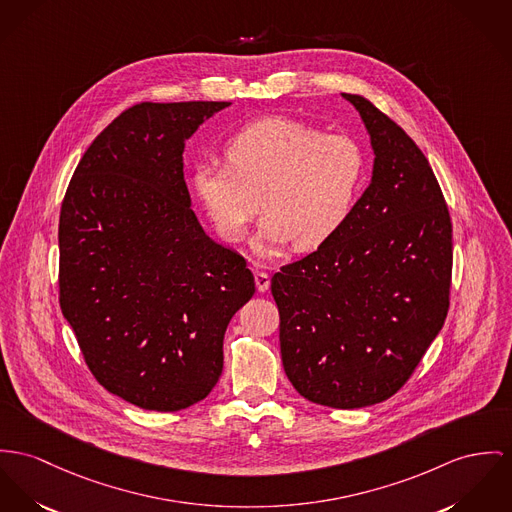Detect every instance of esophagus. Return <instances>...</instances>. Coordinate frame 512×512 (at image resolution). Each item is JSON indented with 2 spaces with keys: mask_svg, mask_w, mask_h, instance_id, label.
I'll return each instance as SVG.
<instances>
[{
  "mask_svg": "<svg viewBox=\"0 0 512 512\" xmlns=\"http://www.w3.org/2000/svg\"><path fill=\"white\" fill-rule=\"evenodd\" d=\"M255 284H257L259 292H267L269 284H271V276L263 273V271H255Z\"/></svg>",
  "mask_w": 512,
  "mask_h": 512,
  "instance_id": "obj_1",
  "label": "esophagus"
}]
</instances>
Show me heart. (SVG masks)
<instances>
[{
  "label": "heart",
  "mask_w": 512,
  "mask_h": 512,
  "mask_svg": "<svg viewBox=\"0 0 512 512\" xmlns=\"http://www.w3.org/2000/svg\"><path fill=\"white\" fill-rule=\"evenodd\" d=\"M224 159L195 165L191 189L214 230L232 243L263 206V253L290 241L298 251L317 249L345 226L364 187V156L354 140L296 118L245 124L224 144Z\"/></svg>",
  "instance_id": "1"
}]
</instances>
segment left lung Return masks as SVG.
<instances>
[{"instance_id": "1", "label": "left lung", "mask_w": 512, "mask_h": 512, "mask_svg": "<svg viewBox=\"0 0 512 512\" xmlns=\"http://www.w3.org/2000/svg\"><path fill=\"white\" fill-rule=\"evenodd\" d=\"M372 183L345 226L280 267L271 292L282 366L306 399L356 409L397 394L444 325L452 222L433 169L409 134L362 95Z\"/></svg>"}]
</instances>
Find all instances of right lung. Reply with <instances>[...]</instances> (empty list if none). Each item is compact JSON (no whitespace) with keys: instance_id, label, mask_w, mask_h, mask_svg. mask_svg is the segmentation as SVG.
I'll return each mask as SVG.
<instances>
[{"instance_id":"1","label":"right lung","mask_w":512,"mask_h":512,"mask_svg":"<svg viewBox=\"0 0 512 512\" xmlns=\"http://www.w3.org/2000/svg\"><path fill=\"white\" fill-rule=\"evenodd\" d=\"M228 105L126 109L79 159L62 200V314L95 380L148 411L212 392L226 327L255 292L247 261L204 234L183 177L185 140Z\"/></svg>"}]
</instances>
